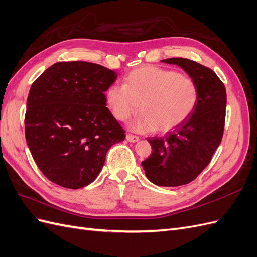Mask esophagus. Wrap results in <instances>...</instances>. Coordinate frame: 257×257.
I'll return each instance as SVG.
<instances>
[{
    "label": "esophagus",
    "mask_w": 257,
    "mask_h": 257,
    "mask_svg": "<svg viewBox=\"0 0 257 257\" xmlns=\"http://www.w3.org/2000/svg\"><path fill=\"white\" fill-rule=\"evenodd\" d=\"M125 138H126V141L130 143H136L139 141V137H137L135 135H132V134H126Z\"/></svg>",
    "instance_id": "1"
}]
</instances>
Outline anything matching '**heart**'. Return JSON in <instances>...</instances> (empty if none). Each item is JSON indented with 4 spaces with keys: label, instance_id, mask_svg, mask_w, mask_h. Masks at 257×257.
<instances>
[{
    "label": "heart",
    "instance_id": "heart-1",
    "mask_svg": "<svg viewBox=\"0 0 257 257\" xmlns=\"http://www.w3.org/2000/svg\"><path fill=\"white\" fill-rule=\"evenodd\" d=\"M107 104L120 121L143 113L130 123L138 133L154 130L168 132L179 127L195 110L199 90L191 77L154 65L132 71L126 83H113L107 90Z\"/></svg>",
    "mask_w": 257,
    "mask_h": 257
}]
</instances>
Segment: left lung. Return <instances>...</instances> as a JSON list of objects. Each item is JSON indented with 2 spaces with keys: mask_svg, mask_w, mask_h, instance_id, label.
<instances>
[{
  "mask_svg": "<svg viewBox=\"0 0 257 257\" xmlns=\"http://www.w3.org/2000/svg\"><path fill=\"white\" fill-rule=\"evenodd\" d=\"M161 62L181 67L198 85L195 110L182 125L165 137L148 138L152 147L142 162L149 180L159 186H179L192 182L208 166L220 146L226 112V90L211 69L183 58Z\"/></svg>",
  "mask_w": 257,
  "mask_h": 257,
  "instance_id": "left-lung-1",
  "label": "left lung"
}]
</instances>
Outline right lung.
Here are the masks:
<instances>
[{
  "mask_svg": "<svg viewBox=\"0 0 257 257\" xmlns=\"http://www.w3.org/2000/svg\"><path fill=\"white\" fill-rule=\"evenodd\" d=\"M111 69L90 62H58L30 89L26 139L41 172L53 183L80 189L96 179L109 148L125 134L106 107Z\"/></svg>",
  "mask_w": 257,
  "mask_h": 257,
  "instance_id": "right-lung-1",
  "label": "right lung"
}]
</instances>
